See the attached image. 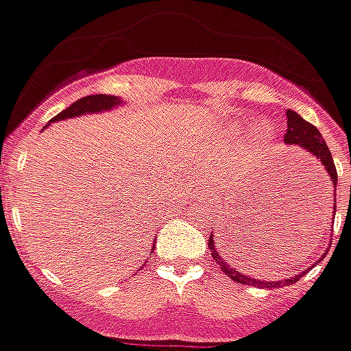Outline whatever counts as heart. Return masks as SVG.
I'll return each mask as SVG.
<instances>
[{"mask_svg":"<svg viewBox=\"0 0 351 351\" xmlns=\"http://www.w3.org/2000/svg\"><path fill=\"white\" fill-rule=\"evenodd\" d=\"M256 133L261 134L262 138H268V136H269V127L266 123H258V125H256Z\"/></svg>","mask_w":351,"mask_h":351,"instance_id":"b5f03b06","label":"heart"}]
</instances>
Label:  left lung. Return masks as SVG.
<instances>
[{
  "label": "left lung",
  "mask_w": 351,
  "mask_h": 351,
  "mask_svg": "<svg viewBox=\"0 0 351 351\" xmlns=\"http://www.w3.org/2000/svg\"><path fill=\"white\" fill-rule=\"evenodd\" d=\"M287 125H289V129H287L285 133V142L287 144H296L298 148H302V150L312 152L315 158L319 159L321 165H325V171L329 173L330 178H332V184H335V188H337L338 182V175H337V167H335V161H332V156H330L329 146H327V142L321 138V133L317 131V127H313L312 123H308L306 119L298 116L296 112L293 110H289L287 112ZM335 209H337V203H335ZM209 247L210 252H213V258L218 262V266L220 269L226 274L228 278H232L237 283H241V285H254V287H285L291 285V283H295L298 279L306 276V271L308 269H304L302 276H295V278L285 279V281H274V283H264L261 279H251L243 276V274H239V271H235L230 264L222 261L220 256H218L217 249H215V237L210 234L209 237Z\"/></svg>",
  "instance_id": "left-lung-1"
}]
</instances>
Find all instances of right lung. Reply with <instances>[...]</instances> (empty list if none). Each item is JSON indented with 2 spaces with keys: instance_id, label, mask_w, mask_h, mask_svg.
Instances as JSON below:
<instances>
[{
  "instance_id": "right-lung-1",
  "label": "right lung",
  "mask_w": 351,
  "mask_h": 351,
  "mask_svg": "<svg viewBox=\"0 0 351 351\" xmlns=\"http://www.w3.org/2000/svg\"><path fill=\"white\" fill-rule=\"evenodd\" d=\"M119 104V99L110 97V95H89L83 99L75 100L72 106L62 110L58 116H55L51 121H58V119H66V117H75L87 114V112H100V110H110ZM154 251V249H152Z\"/></svg>"
}]
</instances>
